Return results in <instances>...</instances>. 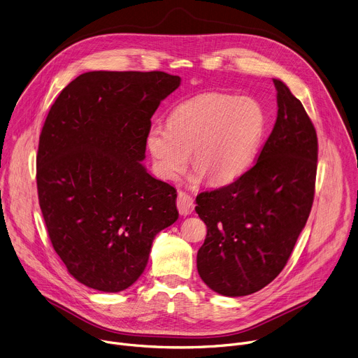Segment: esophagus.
Here are the masks:
<instances>
[{"mask_svg":"<svg viewBox=\"0 0 358 358\" xmlns=\"http://www.w3.org/2000/svg\"><path fill=\"white\" fill-rule=\"evenodd\" d=\"M177 208L181 215H188L194 211V199L189 194L180 191L177 196Z\"/></svg>","mask_w":358,"mask_h":358,"instance_id":"esophagus-1","label":"esophagus"}]
</instances>
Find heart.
Instances as JSON below:
<instances>
[{
  "instance_id": "obj_1",
  "label": "heart",
  "mask_w": 358,
  "mask_h": 358,
  "mask_svg": "<svg viewBox=\"0 0 358 358\" xmlns=\"http://www.w3.org/2000/svg\"><path fill=\"white\" fill-rule=\"evenodd\" d=\"M266 124V112L257 99L208 92L181 101L167 126H151L145 145L157 174L166 180H177L192 156V182L210 176L213 182L225 184L257 159Z\"/></svg>"
}]
</instances>
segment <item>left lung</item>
Returning a JSON list of instances; mask_svg holds the SVG:
<instances>
[{
    "label": "left lung",
    "instance_id": "1",
    "mask_svg": "<svg viewBox=\"0 0 358 358\" xmlns=\"http://www.w3.org/2000/svg\"><path fill=\"white\" fill-rule=\"evenodd\" d=\"M278 119L253 167L234 182L196 195L207 225L196 269L210 289L246 296L286 266L309 218L317 171V134L301 101L273 79Z\"/></svg>",
    "mask_w": 358,
    "mask_h": 358
}]
</instances>
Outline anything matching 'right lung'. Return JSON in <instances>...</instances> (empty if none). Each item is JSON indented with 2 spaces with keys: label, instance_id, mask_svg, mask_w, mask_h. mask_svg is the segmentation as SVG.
Segmentation results:
<instances>
[{
  "label": "right lung",
  "instance_id": "obj_1",
  "mask_svg": "<svg viewBox=\"0 0 358 358\" xmlns=\"http://www.w3.org/2000/svg\"><path fill=\"white\" fill-rule=\"evenodd\" d=\"M166 72H86L57 97L36 155L42 217L55 252L87 287L116 293L143 273L155 236L178 218L177 189L140 164Z\"/></svg>",
  "mask_w": 358,
  "mask_h": 358
}]
</instances>
